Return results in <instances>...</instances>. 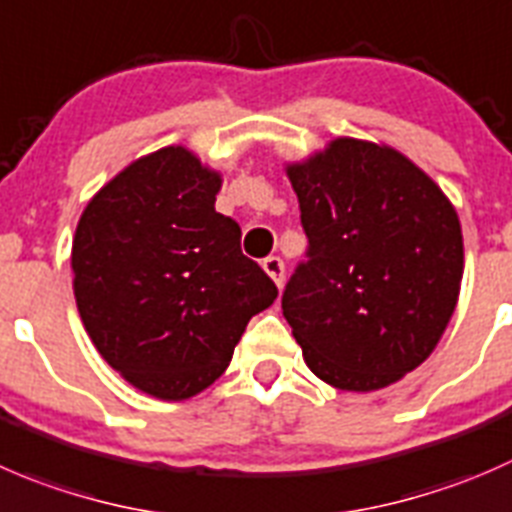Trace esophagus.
<instances>
[{
  "label": "esophagus",
  "instance_id": "34e87169",
  "mask_svg": "<svg viewBox=\"0 0 512 512\" xmlns=\"http://www.w3.org/2000/svg\"><path fill=\"white\" fill-rule=\"evenodd\" d=\"M262 267H265L267 275L275 280L277 287H282V282H285V262L280 260V257H265V262H262Z\"/></svg>",
  "mask_w": 512,
  "mask_h": 512
}]
</instances>
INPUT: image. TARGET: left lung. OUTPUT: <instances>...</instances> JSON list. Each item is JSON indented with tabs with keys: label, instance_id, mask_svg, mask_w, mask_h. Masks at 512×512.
<instances>
[{
	"label": "left lung",
	"instance_id": "8db88e82",
	"mask_svg": "<svg viewBox=\"0 0 512 512\" xmlns=\"http://www.w3.org/2000/svg\"><path fill=\"white\" fill-rule=\"evenodd\" d=\"M287 177L307 260L285 285L282 315L320 380L388 388L428 360L458 305V212L408 157L350 137Z\"/></svg>",
	"mask_w": 512,
	"mask_h": 512
}]
</instances>
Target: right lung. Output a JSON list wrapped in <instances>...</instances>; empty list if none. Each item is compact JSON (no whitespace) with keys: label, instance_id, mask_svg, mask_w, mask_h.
I'll return each mask as SVG.
<instances>
[{"label":"right lung","instance_id":"1","mask_svg":"<svg viewBox=\"0 0 512 512\" xmlns=\"http://www.w3.org/2000/svg\"><path fill=\"white\" fill-rule=\"evenodd\" d=\"M220 175L185 147L132 162L89 200L72 242L77 310L99 355L142 393L187 400L227 370L275 282L215 210Z\"/></svg>","mask_w":512,"mask_h":512}]
</instances>
